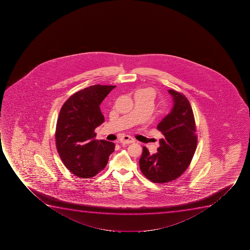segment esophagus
Instances as JSON below:
<instances>
[{
    "instance_id": "esophagus-1",
    "label": "esophagus",
    "mask_w": 250,
    "mask_h": 250,
    "mask_svg": "<svg viewBox=\"0 0 250 250\" xmlns=\"http://www.w3.org/2000/svg\"><path fill=\"white\" fill-rule=\"evenodd\" d=\"M121 143L122 144H130V143H133V142H135V139H133L132 137H130L129 135H124L121 137Z\"/></svg>"
}]
</instances>
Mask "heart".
<instances>
[{"instance_id": "heart-1", "label": "heart", "mask_w": 250, "mask_h": 250, "mask_svg": "<svg viewBox=\"0 0 250 250\" xmlns=\"http://www.w3.org/2000/svg\"><path fill=\"white\" fill-rule=\"evenodd\" d=\"M137 93L145 94V95H146V96L150 98L152 100H154V98L156 96V91L151 88H141Z\"/></svg>"}]
</instances>
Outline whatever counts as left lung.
<instances>
[{"mask_svg":"<svg viewBox=\"0 0 250 250\" xmlns=\"http://www.w3.org/2000/svg\"><path fill=\"white\" fill-rule=\"evenodd\" d=\"M168 92L173 97V108L157 125L164 137L156 154L150 155L143 147L139 161L142 174L154 183L171 182L182 176L197 149L196 124L188 98L172 89Z\"/></svg>","mask_w":250,"mask_h":250,"instance_id":"1","label":"left lung"}]
</instances>
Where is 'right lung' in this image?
<instances>
[{
	"label": "right lung",
	"instance_id": "obj_1",
	"mask_svg": "<svg viewBox=\"0 0 250 250\" xmlns=\"http://www.w3.org/2000/svg\"><path fill=\"white\" fill-rule=\"evenodd\" d=\"M115 85L89 86L66 100L59 112L55 141L65 167L81 178H90L105 168L115 150L113 142L96 140L94 129L104 121L100 105Z\"/></svg>",
	"mask_w": 250,
	"mask_h": 250
}]
</instances>
